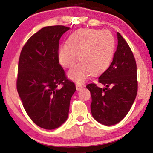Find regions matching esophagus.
<instances>
[{
  "instance_id": "esophagus-1",
  "label": "esophagus",
  "mask_w": 153,
  "mask_h": 153,
  "mask_svg": "<svg viewBox=\"0 0 153 153\" xmlns=\"http://www.w3.org/2000/svg\"><path fill=\"white\" fill-rule=\"evenodd\" d=\"M76 90L79 91L81 90L82 88V85L81 83H76Z\"/></svg>"
}]
</instances>
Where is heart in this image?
<instances>
[{
  "label": "heart",
  "instance_id": "b5f03b06",
  "mask_svg": "<svg viewBox=\"0 0 153 153\" xmlns=\"http://www.w3.org/2000/svg\"><path fill=\"white\" fill-rule=\"evenodd\" d=\"M114 50L115 39L110 31L80 29L70 36L68 45L60 46L59 62L62 66L71 68L79 58L81 63L70 71L68 76L75 81L82 82L91 73L97 75L105 71L111 63Z\"/></svg>",
  "mask_w": 153,
  "mask_h": 153
}]
</instances>
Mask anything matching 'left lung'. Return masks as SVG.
Wrapping results in <instances>:
<instances>
[{
	"instance_id": "1",
	"label": "left lung",
	"mask_w": 153,
	"mask_h": 153,
	"mask_svg": "<svg viewBox=\"0 0 153 153\" xmlns=\"http://www.w3.org/2000/svg\"><path fill=\"white\" fill-rule=\"evenodd\" d=\"M98 82L86 87L91 95L93 117L105 126L116 124L124 118L137 95L136 63L129 45L117 33V47L110 66L99 77Z\"/></svg>"
}]
</instances>
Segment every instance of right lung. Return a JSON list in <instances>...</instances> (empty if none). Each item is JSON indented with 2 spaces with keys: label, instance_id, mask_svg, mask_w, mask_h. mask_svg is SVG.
I'll return each mask as SVG.
<instances>
[{
  "label": "right lung",
  "instance_id": "right-lung-1",
  "mask_svg": "<svg viewBox=\"0 0 153 153\" xmlns=\"http://www.w3.org/2000/svg\"><path fill=\"white\" fill-rule=\"evenodd\" d=\"M69 29H41L23 45L19 60L17 89L23 108L35 124L46 130L58 128L67 120L76 89L59 64V41Z\"/></svg>",
  "mask_w": 153,
  "mask_h": 153
}]
</instances>
